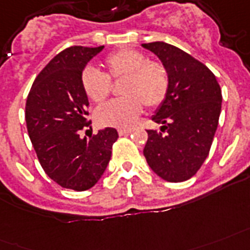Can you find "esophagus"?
I'll return each instance as SVG.
<instances>
[{"label":"esophagus","mask_w":250,"mask_h":250,"mask_svg":"<svg viewBox=\"0 0 250 250\" xmlns=\"http://www.w3.org/2000/svg\"><path fill=\"white\" fill-rule=\"evenodd\" d=\"M117 131H119L120 135H126L129 133H131V129H119Z\"/></svg>","instance_id":"1"}]
</instances>
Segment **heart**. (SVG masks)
I'll return each mask as SVG.
<instances>
[{"instance_id": "obj_1", "label": "heart", "mask_w": 250, "mask_h": 250, "mask_svg": "<svg viewBox=\"0 0 250 250\" xmlns=\"http://www.w3.org/2000/svg\"><path fill=\"white\" fill-rule=\"evenodd\" d=\"M105 71L87 66L82 71L83 91L94 103H103L111 92V81L123 78L120 94L124 98L99 107L95 120L103 126L127 127L133 125L142 104L155 108L167 98L169 75L167 67L156 60H147L145 53L124 48L108 55L103 61Z\"/></svg>"}]
</instances>
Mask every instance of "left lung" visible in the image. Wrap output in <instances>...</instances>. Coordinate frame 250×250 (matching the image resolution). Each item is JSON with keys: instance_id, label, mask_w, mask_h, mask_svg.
I'll return each mask as SVG.
<instances>
[{"instance_id": "obj_1", "label": "left lung", "mask_w": 250, "mask_h": 250, "mask_svg": "<svg viewBox=\"0 0 250 250\" xmlns=\"http://www.w3.org/2000/svg\"><path fill=\"white\" fill-rule=\"evenodd\" d=\"M155 53L169 75L167 98L152 120L160 131L147 130L143 155L156 175L169 183L187 181L208 158L219 123L222 90L206 65L163 42L142 44Z\"/></svg>"}]
</instances>
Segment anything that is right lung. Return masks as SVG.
Wrapping results in <instances>:
<instances>
[{
    "label": "right lung",
    "mask_w": 250,
    "mask_h": 250,
    "mask_svg": "<svg viewBox=\"0 0 250 250\" xmlns=\"http://www.w3.org/2000/svg\"><path fill=\"white\" fill-rule=\"evenodd\" d=\"M70 46L49 61L27 96V131L42 169L60 187L83 191L103 176L119 138L113 127L82 138L88 126V99L81 75L92 57L103 51Z\"/></svg>",
    "instance_id": "add662e5"
}]
</instances>
